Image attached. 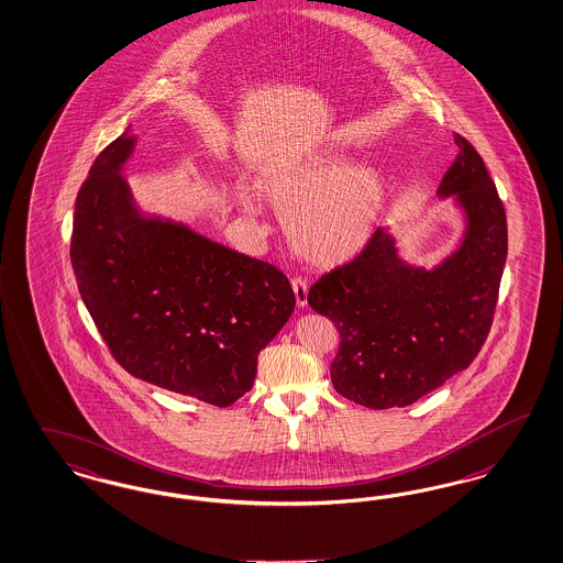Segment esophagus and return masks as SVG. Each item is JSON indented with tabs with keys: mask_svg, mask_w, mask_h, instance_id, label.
I'll return each mask as SVG.
<instances>
[{
	"mask_svg": "<svg viewBox=\"0 0 563 563\" xmlns=\"http://www.w3.org/2000/svg\"><path fill=\"white\" fill-rule=\"evenodd\" d=\"M292 292H295V303L297 308H306L308 306V283L303 278H292Z\"/></svg>",
	"mask_w": 563,
	"mask_h": 563,
	"instance_id": "esophagus-1",
	"label": "esophagus"
}]
</instances>
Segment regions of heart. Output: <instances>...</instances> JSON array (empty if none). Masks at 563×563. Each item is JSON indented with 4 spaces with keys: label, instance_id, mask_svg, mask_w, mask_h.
<instances>
[{
    "label": "heart",
    "instance_id": "obj_1",
    "mask_svg": "<svg viewBox=\"0 0 563 563\" xmlns=\"http://www.w3.org/2000/svg\"><path fill=\"white\" fill-rule=\"evenodd\" d=\"M257 194L283 216L292 250L316 266H339L362 252L385 208L378 175L339 154H313L272 166L255 178ZM255 212L252 195H236Z\"/></svg>",
    "mask_w": 563,
    "mask_h": 563
}]
</instances>
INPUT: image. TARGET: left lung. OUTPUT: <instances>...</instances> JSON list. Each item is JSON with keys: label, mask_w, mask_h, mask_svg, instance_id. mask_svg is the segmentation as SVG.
<instances>
[{"label": "left lung", "mask_w": 563, "mask_h": 563, "mask_svg": "<svg viewBox=\"0 0 563 563\" xmlns=\"http://www.w3.org/2000/svg\"><path fill=\"white\" fill-rule=\"evenodd\" d=\"M460 154L437 195L464 216L460 245L432 268L406 262L390 229H376L350 264L324 274L311 310L341 334L330 378L345 399L406 408L467 368L493 324L507 257V220L481 154L455 135Z\"/></svg>", "instance_id": "obj_1"}]
</instances>
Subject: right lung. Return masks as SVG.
<instances>
[{
	"label": "right lung",
	"instance_id": "right-lung-1",
	"mask_svg": "<svg viewBox=\"0 0 563 563\" xmlns=\"http://www.w3.org/2000/svg\"><path fill=\"white\" fill-rule=\"evenodd\" d=\"M136 136L112 141L77 195L70 260L118 364L155 387L227 408L295 308L289 278L183 222L143 212L122 178Z\"/></svg>",
	"mask_w": 563,
	"mask_h": 563
}]
</instances>
